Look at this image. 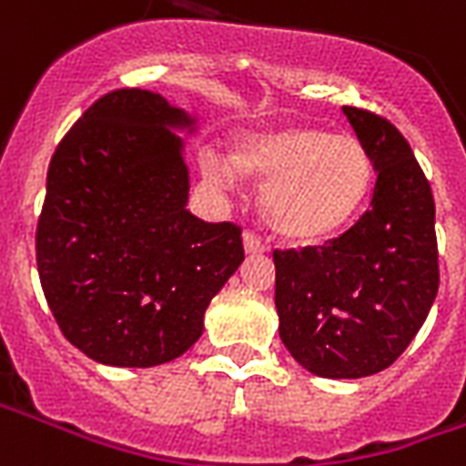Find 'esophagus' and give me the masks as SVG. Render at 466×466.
<instances>
[{"instance_id": "esophagus-1", "label": "esophagus", "mask_w": 466, "mask_h": 466, "mask_svg": "<svg viewBox=\"0 0 466 466\" xmlns=\"http://www.w3.org/2000/svg\"><path fill=\"white\" fill-rule=\"evenodd\" d=\"M244 248H247V254H264L268 247H266V241L261 239L258 234L247 229V232H244Z\"/></svg>"}]
</instances>
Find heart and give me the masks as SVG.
I'll list each match as a JSON object with an SVG mask.
<instances>
[{
    "label": "heart",
    "mask_w": 466,
    "mask_h": 466,
    "mask_svg": "<svg viewBox=\"0 0 466 466\" xmlns=\"http://www.w3.org/2000/svg\"><path fill=\"white\" fill-rule=\"evenodd\" d=\"M202 173L218 186H229L237 173L264 180L266 225L290 241L315 244L342 232L367 202L374 161L360 138L290 124L237 138L232 163L205 154Z\"/></svg>",
    "instance_id": "heart-1"
}]
</instances>
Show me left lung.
<instances>
[{
    "mask_svg": "<svg viewBox=\"0 0 466 466\" xmlns=\"http://www.w3.org/2000/svg\"><path fill=\"white\" fill-rule=\"evenodd\" d=\"M376 168L371 208L337 239L273 251L279 335L325 379H361L406 351L432 300L440 266L435 200L413 148L389 119L344 106Z\"/></svg>",
    "mask_w": 466,
    "mask_h": 466,
    "instance_id": "obj_1",
    "label": "left lung"
}]
</instances>
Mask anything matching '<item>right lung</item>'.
I'll return each mask as SVG.
<instances>
[{
  "label": "right lung",
  "instance_id": "1",
  "mask_svg": "<svg viewBox=\"0 0 466 466\" xmlns=\"http://www.w3.org/2000/svg\"><path fill=\"white\" fill-rule=\"evenodd\" d=\"M183 109L124 87L77 119L48 166L35 264L66 339L109 367H156L202 335L244 261L241 227L186 208Z\"/></svg>",
  "mask_w": 466,
  "mask_h": 466
}]
</instances>
